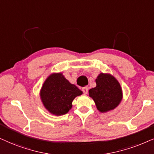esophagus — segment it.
<instances>
[{"label":"esophagus","instance_id":"34e87169","mask_svg":"<svg viewBox=\"0 0 154 154\" xmlns=\"http://www.w3.org/2000/svg\"><path fill=\"white\" fill-rule=\"evenodd\" d=\"M82 91L84 92V94H87V93H88V90H89V88L88 87H83L82 88Z\"/></svg>","mask_w":154,"mask_h":154}]
</instances>
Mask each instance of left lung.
I'll use <instances>...</instances> for the list:
<instances>
[{
	"label": "left lung",
	"mask_w": 154,
	"mask_h": 154,
	"mask_svg": "<svg viewBox=\"0 0 154 154\" xmlns=\"http://www.w3.org/2000/svg\"><path fill=\"white\" fill-rule=\"evenodd\" d=\"M96 87L89 89V96L96 108L106 112L116 108L122 99V90L119 82L112 75L100 73L96 79Z\"/></svg>",
	"instance_id": "left-lung-1"
}]
</instances>
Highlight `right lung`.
Segmentation results:
<instances>
[{"label": "right lung", "mask_w": 154, "mask_h": 154, "mask_svg": "<svg viewBox=\"0 0 154 154\" xmlns=\"http://www.w3.org/2000/svg\"><path fill=\"white\" fill-rule=\"evenodd\" d=\"M82 94V91L61 72L51 74L40 90V98L45 108L57 116L67 113L72 107L75 98Z\"/></svg>", "instance_id": "add662e5"}]
</instances>
